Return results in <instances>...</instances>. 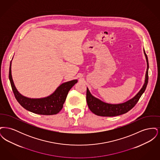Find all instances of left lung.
<instances>
[{
  "label": "left lung",
  "mask_w": 160,
  "mask_h": 160,
  "mask_svg": "<svg viewBox=\"0 0 160 160\" xmlns=\"http://www.w3.org/2000/svg\"><path fill=\"white\" fill-rule=\"evenodd\" d=\"M144 53L146 56V59L147 61V70L146 73V78H145V84L143 86L141 90L138 92L137 95L129 99V101L118 104H111L104 102L98 98H96L93 96L92 95L91 93L89 91L88 88H87L86 91V101L88 103V107L92 113L94 114L100 116H116L127 113L131 109H132L136 106L137 102L145 91L147 84L148 83V69H149V63L148 56L145 53L144 50Z\"/></svg>",
  "instance_id": "left-lung-1"
}]
</instances>
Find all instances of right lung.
Masks as SVG:
<instances>
[{
  "mask_svg": "<svg viewBox=\"0 0 160 160\" xmlns=\"http://www.w3.org/2000/svg\"><path fill=\"white\" fill-rule=\"evenodd\" d=\"M11 62L9 67V78L15 98L26 110L36 114L53 115L58 113L63 107L67 95L71 88L77 83V80L62 84L53 94L44 98L31 99L22 95L17 89L11 76Z\"/></svg>",
  "mask_w": 160,
  "mask_h": 160,
  "instance_id": "obj_1",
  "label": "right lung"
}]
</instances>
